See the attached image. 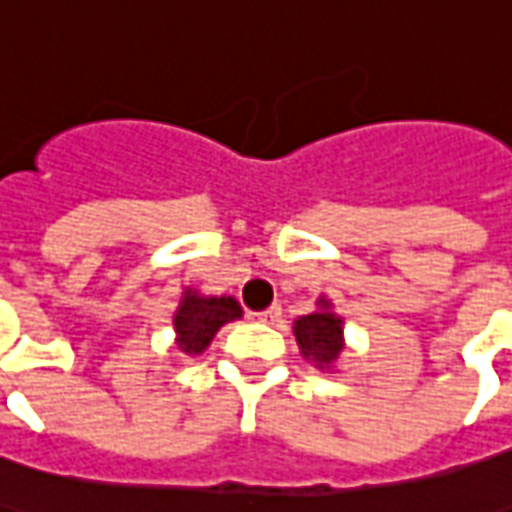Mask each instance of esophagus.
<instances>
[{
    "mask_svg": "<svg viewBox=\"0 0 512 512\" xmlns=\"http://www.w3.org/2000/svg\"><path fill=\"white\" fill-rule=\"evenodd\" d=\"M252 320H257V323H268V325H274L282 320V306H268L266 312H255L252 314Z\"/></svg>",
    "mask_w": 512,
    "mask_h": 512,
    "instance_id": "34e87169",
    "label": "esophagus"
}]
</instances>
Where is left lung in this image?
Returning a JSON list of instances; mask_svg holds the SVG:
<instances>
[{"label":"left lung","instance_id":"1","mask_svg":"<svg viewBox=\"0 0 512 512\" xmlns=\"http://www.w3.org/2000/svg\"><path fill=\"white\" fill-rule=\"evenodd\" d=\"M328 306V301H320ZM295 339L304 352L306 361H312L320 369H331L339 352H342V320L331 312L306 314L295 320Z\"/></svg>","mask_w":512,"mask_h":512}]
</instances>
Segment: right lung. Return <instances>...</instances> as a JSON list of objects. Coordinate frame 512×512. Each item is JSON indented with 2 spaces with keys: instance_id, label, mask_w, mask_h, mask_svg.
<instances>
[{
  "instance_id": "right-lung-1",
  "label": "right lung",
  "mask_w": 512,
  "mask_h": 512,
  "mask_svg": "<svg viewBox=\"0 0 512 512\" xmlns=\"http://www.w3.org/2000/svg\"><path fill=\"white\" fill-rule=\"evenodd\" d=\"M236 317H241V306L236 298H230V295L203 298V295L187 290L179 312L173 317V325L179 333V347L187 355H198L211 344L214 333Z\"/></svg>"
}]
</instances>
